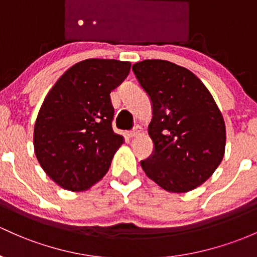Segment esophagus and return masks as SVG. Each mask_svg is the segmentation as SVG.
Here are the masks:
<instances>
[{"instance_id": "1", "label": "esophagus", "mask_w": 257, "mask_h": 257, "mask_svg": "<svg viewBox=\"0 0 257 257\" xmlns=\"http://www.w3.org/2000/svg\"><path fill=\"white\" fill-rule=\"evenodd\" d=\"M140 134H141V127H140V126H136V127L132 130V131L128 132V136L130 137H136V136H139Z\"/></svg>"}]
</instances>
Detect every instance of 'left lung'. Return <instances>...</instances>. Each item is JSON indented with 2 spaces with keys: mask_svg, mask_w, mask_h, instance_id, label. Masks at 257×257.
I'll return each instance as SVG.
<instances>
[{
  "mask_svg": "<svg viewBox=\"0 0 257 257\" xmlns=\"http://www.w3.org/2000/svg\"><path fill=\"white\" fill-rule=\"evenodd\" d=\"M152 101L151 157L141 161L146 175L169 192L203 184L222 162L225 125L213 96L191 71L164 60L132 66Z\"/></svg>",
  "mask_w": 257,
  "mask_h": 257,
  "instance_id": "8db88e82",
  "label": "left lung"
}]
</instances>
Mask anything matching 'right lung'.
I'll use <instances>...</instances> for the list:
<instances>
[{
  "instance_id": "add662e5",
  "label": "right lung",
  "mask_w": 257,
  "mask_h": 257,
  "mask_svg": "<svg viewBox=\"0 0 257 257\" xmlns=\"http://www.w3.org/2000/svg\"><path fill=\"white\" fill-rule=\"evenodd\" d=\"M127 61L88 59L68 68L46 95L34 127L44 172L70 191L98 183L123 143L112 131L110 93L127 77Z\"/></svg>"
}]
</instances>
